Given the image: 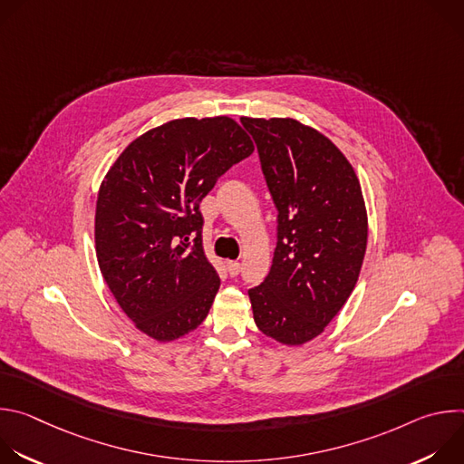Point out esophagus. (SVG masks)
Instances as JSON below:
<instances>
[{"label":"esophagus","mask_w":464,"mask_h":464,"mask_svg":"<svg viewBox=\"0 0 464 464\" xmlns=\"http://www.w3.org/2000/svg\"><path fill=\"white\" fill-rule=\"evenodd\" d=\"M226 268H227V274H229L231 277H237V276L240 274V262H237V260H227V262H226Z\"/></svg>","instance_id":"34e87169"}]
</instances>
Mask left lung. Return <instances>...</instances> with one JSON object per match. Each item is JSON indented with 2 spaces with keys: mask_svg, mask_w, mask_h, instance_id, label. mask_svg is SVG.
<instances>
[{
  "mask_svg": "<svg viewBox=\"0 0 464 464\" xmlns=\"http://www.w3.org/2000/svg\"><path fill=\"white\" fill-rule=\"evenodd\" d=\"M277 217L268 277L251 288L262 334L299 347L317 338L353 294L367 249L360 179L321 131L290 117H244Z\"/></svg>",
  "mask_w": 464,
  "mask_h": 464,
  "instance_id": "8db88e82",
  "label": "left lung"
}]
</instances>
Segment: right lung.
I'll return each instance as SVG.
<instances>
[{"label":"right lung","instance_id":"right-lung-1","mask_svg":"<svg viewBox=\"0 0 464 464\" xmlns=\"http://www.w3.org/2000/svg\"><path fill=\"white\" fill-rule=\"evenodd\" d=\"M255 150L231 117H183L131 141L106 172L95 208V253L121 310L156 342L200 324L220 279L202 246L200 202Z\"/></svg>","mask_w":464,"mask_h":464}]
</instances>
